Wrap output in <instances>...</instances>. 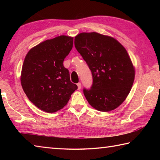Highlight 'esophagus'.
<instances>
[{
	"mask_svg": "<svg viewBox=\"0 0 160 160\" xmlns=\"http://www.w3.org/2000/svg\"><path fill=\"white\" fill-rule=\"evenodd\" d=\"M77 86H78V89L80 90V89H81V83H80V82L78 83V84H77Z\"/></svg>",
	"mask_w": 160,
	"mask_h": 160,
	"instance_id": "1",
	"label": "esophagus"
}]
</instances>
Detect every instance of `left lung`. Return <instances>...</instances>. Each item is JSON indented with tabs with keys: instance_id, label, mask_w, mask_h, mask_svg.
<instances>
[{
	"instance_id": "obj_1",
	"label": "left lung",
	"mask_w": 160,
	"mask_h": 160,
	"mask_svg": "<svg viewBox=\"0 0 160 160\" xmlns=\"http://www.w3.org/2000/svg\"><path fill=\"white\" fill-rule=\"evenodd\" d=\"M74 45L93 76L91 89L84 94L100 111L114 110L126 100L135 79V67L127 50L116 39L97 32H82Z\"/></svg>"
}]
</instances>
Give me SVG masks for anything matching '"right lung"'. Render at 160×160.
Here are the masks:
<instances>
[{
    "mask_svg": "<svg viewBox=\"0 0 160 160\" xmlns=\"http://www.w3.org/2000/svg\"><path fill=\"white\" fill-rule=\"evenodd\" d=\"M73 43V37L64 35L46 40L32 47L24 60L20 75L22 89L36 107L47 113L62 108L78 89L63 65Z\"/></svg>",
    "mask_w": 160,
    "mask_h": 160,
    "instance_id": "1",
    "label": "right lung"
}]
</instances>
